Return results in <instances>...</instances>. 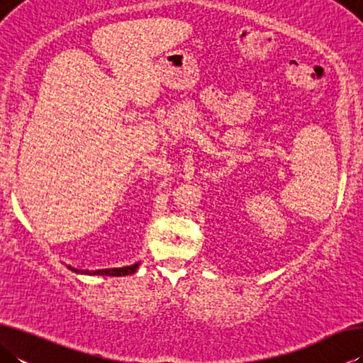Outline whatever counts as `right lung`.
Here are the masks:
<instances>
[{
    "instance_id": "add662e5",
    "label": "right lung",
    "mask_w": 363,
    "mask_h": 363,
    "mask_svg": "<svg viewBox=\"0 0 363 363\" xmlns=\"http://www.w3.org/2000/svg\"><path fill=\"white\" fill-rule=\"evenodd\" d=\"M70 267V266H69ZM139 267V262L133 264V266H126V267H118V269H102V270H79V269H73L78 274H89V275H112V277H121V275H130L134 274Z\"/></svg>"
}]
</instances>
